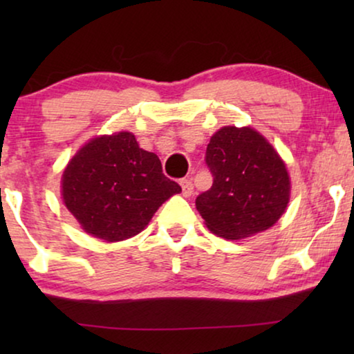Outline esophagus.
<instances>
[{
  "label": "esophagus",
  "mask_w": 354,
  "mask_h": 354,
  "mask_svg": "<svg viewBox=\"0 0 354 354\" xmlns=\"http://www.w3.org/2000/svg\"><path fill=\"white\" fill-rule=\"evenodd\" d=\"M180 187H182V195L183 196H185V198L192 196V193H193V183H192V180H188V178H182Z\"/></svg>",
  "instance_id": "1"
}]
</instances>
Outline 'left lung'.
<instances>
[{
    "label": "left lung",
    "mask_w": 354,
    "mask_h": 354,
    "mask_svg": "<svg viewBox=\"0 0 354 354\" xmlns=\"http://www.w3.org/2000/svg\"><path fill=\"white\" fill-rule=\"evenodd\" d=\"M205 161L214 177L196 198L212 234L240 240L268 230L290 200V177L272 145L251 127H222L212 135Z\"/></svg>",
    "instance_id": "left-lung-1"
}]
</instances>
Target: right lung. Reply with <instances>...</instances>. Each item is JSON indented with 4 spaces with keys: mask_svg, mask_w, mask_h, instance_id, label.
Here are the masks:
<instances>
[{
    "mask_svg": "<svg viewBox=\"0 0 354 354\" xmlns=\"http://www.w3.org/2000/svg\"><path fill=\"white\" fill-rule=\"evenodd\" d=\"M182 188L162 174L154 153L135 135L119 132L90 140L62 174V200L86 234L120 241L142 232L164 201Z\"/></svg>",
    "mask_w": 354,
    "mask_h": 354,
    "instance_id": "1",
    "label": "right lung"
}]
</instances>
